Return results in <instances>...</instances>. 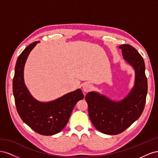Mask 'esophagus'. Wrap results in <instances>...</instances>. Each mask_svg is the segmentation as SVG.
<instances>
[{
  "label": "esophagus",
  "mask_w": 158,
  "mask_h": 158,
  "mask_svg": "<svg viewBox=\"0 0 158 158\" xmlns=\"http://www.w3.org/2000/svg\"><path fill=\"white\" fill-rule=\"evenodd\" d=\"M92 85H91V84H89V83H85V84L83 85V86H82L84 92H89V91L91 89H92Z\"/></svg>",
  "instance_id": "obj_1"
}]
</instances>
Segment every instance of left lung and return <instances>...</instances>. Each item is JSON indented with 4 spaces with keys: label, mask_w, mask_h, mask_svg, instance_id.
I'll use <instances>...</instances> for the list:
<instances>
[{
    "label": "left lung",
    "mask_w": 158,
    "mask_h": 158,
    "mask_svg": "<svg viewBox=\"0 0 158 158\" xmlns=\"http://www.w3.org/2000/svg\"><path fill=\"white\" fill-rule=\"evenodd\" d=\"M123 59L135 73V84L130 92L120 101H114L97 92L85 95L91 122L103 134L116 135L130 127L140 117L144 110L148 92L144 59L130 45L118 47Z\"/></svg>",
    "instance_id": "left-lung-1"
}]
</instances>
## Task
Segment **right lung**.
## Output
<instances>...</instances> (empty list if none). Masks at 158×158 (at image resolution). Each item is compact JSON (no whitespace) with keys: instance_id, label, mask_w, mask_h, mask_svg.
I'll use <instances>...</instances> for the list:
<instances>
[{"instance_id":"1","label":"right lung","mask_w":158,"mask_h":158,"mask_svg":"<svg viewBox=\"0 0 158 158\" xmlns=\"http://www.w3.org/2000/svg\"><path fill=\"white\" fill-rule=\"evenodd\" d=\"M38 43L30 44L18 56L13 78V94L22 120L36 132L51 136L65 127L75 105L84 98V94L77 89L48 102L38 101L32 96L25 84L23 70L28 56Z\"/></svg>"}]
</instances>
